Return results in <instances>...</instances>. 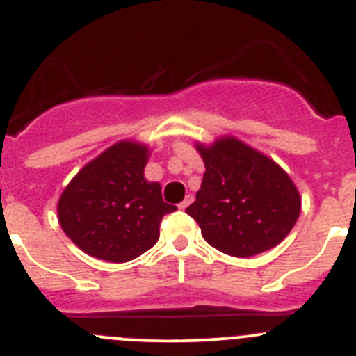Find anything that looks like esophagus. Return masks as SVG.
<instances>
[{
	"label": "esophagus",
	"mask_w": 356,
	"mask_h": 356,
	"mask_svg": "<svg viewBox=\"0 0 356 356\" xmlns=\"http://www.w3.org/2000/svg\"><path fill=\"white\" fill-rule=\"evenodd\" d=\"M191 202H193V196H191V195H188V196H186V198H184V202H182L181 205H179V209H181V210H186V209H188L189 205H191Z\"/></svg>",
	"instance_id": "obj_1"
}]
</instances>
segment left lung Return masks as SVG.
Listing matches in <instances>:
<instances>
[{
	"label": "left lung",
	"instance_id": "left-lung-1",
	"mask_svg": "<svg viewBox=\"0 0 356 356\" xmlns=\"http://www.w3.org/2000/svg\"><path fill=\"white\" fill-rule=\"evenodd\" d=\"M205 163L196 202L186 212L207 243L233 257H250L277 247L301 213V195L287 172L270 156L222 136L196 143Z\"/></svg>",
	"mask_w": 356,
	"mask_h": 356
}]
</instances>
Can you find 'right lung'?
<instances>
[{"instance_id":"right-lung-1","label":"right lung","mask_w":356,"mask_h":356,"mask_svg":"<svg viewBox=\"0 0 356 356\" xmlns=\"http://www.w3.org/2000/svg\"><path fill=\"white\" fill-rule=\"evenodd\" d=\"M149 154L147 144L118 140L64 188L57 203L58 224L85 254L127 262L158 241L161 219L177 207L163 202L160 182L144 177Z\"/></svg>"}]
</instances>
